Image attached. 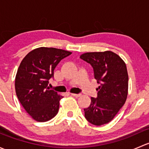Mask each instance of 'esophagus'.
Returning <instances> with one entry per match:
<instances>
[{
	"label": "esophagus",
	"instance_id": "34e87169",
	"mask_svg": "<svg viewBox=\"0 0 149 149\" xmlns=\"http://www.w3.org/2000/svg\"><path fill=\"white\" fill-rule=\"evenodd\" d=\"M71 95L73 96V97H79L81 95V94H71Z\"/></svg>",
	"mask_w": 149,
	"mask_h": 149
}]
</instances>
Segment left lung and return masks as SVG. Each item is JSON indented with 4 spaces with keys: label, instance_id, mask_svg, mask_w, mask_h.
Instances as JSON below:
<instances>
[{
    "label": "left lung",
    "instance_id": "obj_1",
    "mask_svg": "<svg viewBox=\"0 0 149 149\" xmlns=\"http://www.w3.org/2000/svg\"><path fill=\"white\" fill-rule=\"evenodd\" d=\"M81 59L89 63L94 79L100 84L97 98L91 97L84 116L94 125L109 123L126 101L128 88L127 68L120 57L111 51L86 52Z\"/></svg>",
    "mask_w": 149,
    "mask_h": 149
}]
</instances>
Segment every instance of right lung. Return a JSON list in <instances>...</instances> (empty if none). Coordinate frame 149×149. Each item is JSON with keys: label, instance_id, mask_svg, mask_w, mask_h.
I'll return each instance as SVG.
<instances>
[{"label": "right lung", "instance_id": "add662e5", "mask_svg": "<svg viewBox=\"0 0 149 149\" xmlns=\"http://www.w3.org/2000/svg\"><path fill=\"white\" fill-rule=\"evenodd\" d=\"M71 52L52 47H40L22 60L15 79L16 96L26 112L37 122H46L58 114L63 98L49 89V80L60 61Z\"/></svg>", "mask_w": 149, "mask_h": 149}]
</instances>
